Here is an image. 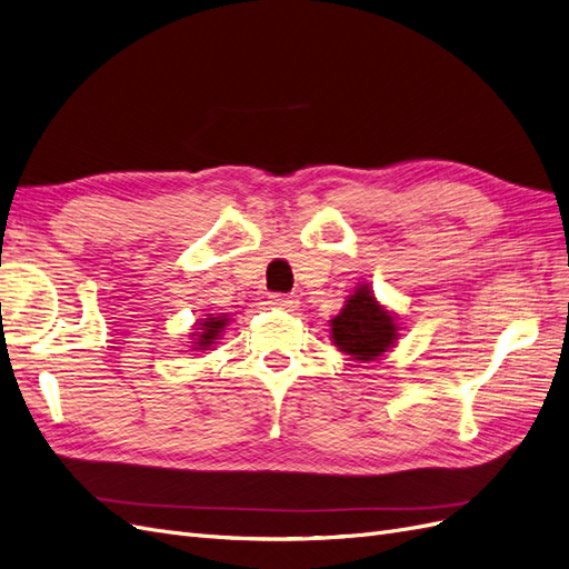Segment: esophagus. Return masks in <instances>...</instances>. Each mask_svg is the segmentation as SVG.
<instances>
[{
  "instance_id": "esophagus-1",
  "label": "esophagus",
  "mask_w": 569,
  "mask_h": 569,
  "mask_svg": "<svg viewBox=\"0 0 569 569\" xmlns=\"http://www.w3.org/2000/svg\"><path fill=\"white\" fill-rule=\"evenodd\" d=\"M297 303H299V301H297L295 295H272V297H270V306L282 308V311H295Z\"/></svg>"
}]
</instances>
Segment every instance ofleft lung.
I'll list each match as a JSON object with an SVG mask.
<instances>
[{
  "mask_svg": "<svg viewBox=\"0 0 569 569\" xmlns=\"http://www.w3.org/2000/svg\"><path fill=\"white\" fill-rule=\"evenodd\" d=\"M399 332V318L375 299V291L366 282L353 289L341 313L330 320L332 343L358 363L382 358L396 347Z\"/></svg>",
  "mask_w": 569,
  "mask_h": 569,
  "instance_id": "obj_1",
  "label": "left lung"
}]
</instances>
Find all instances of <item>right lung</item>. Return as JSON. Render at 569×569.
Listing matches in <instances>:
<instances>
[{"instance_id": "obj_1", "label": "right lung", "mask_w": 569, "mask_h": 569, "mask_svg": "<svg viewBox=\"0 0 569 569\" xmlns=\"http://www.w3.org/2000/svg\"><path fill=\"white\" fill-rule=\"evenodd\" d=\"M230 322V316L226 313H209V318H201L194 325V332H189L192 341H189V347L192 351H211L213 343H218L220 335L226 332V327Z\"/></svg>"}]
</instances>
